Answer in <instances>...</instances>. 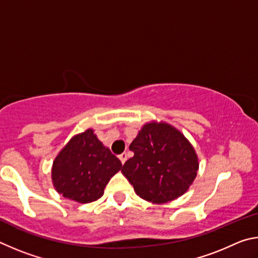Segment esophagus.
I'll return each mask as SVG.
<instances>
[{
  "instance_id": "esophagus-1",
  "label": "esophagus",
  "mask_w": 258,
  "mask_h": 258,
  "mask_svg": "<svg viewBox=\"0 0 258 258\" xmlns=\"http://www.w3.org/2000/svg\"><path fill=\"white\" fill-rule=\"evenodd\" d=\"M118 157H119V159L121 161V164H124L125 161H126V159H127V154H126V152H123V154L119 155Z\"/></svg>"
}]
</instances>
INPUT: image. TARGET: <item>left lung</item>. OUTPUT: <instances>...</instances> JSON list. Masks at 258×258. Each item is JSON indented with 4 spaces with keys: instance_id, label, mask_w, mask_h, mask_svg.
Listing matches in <instances>:
<instances>
[{
    "instance_id": "1",
    "label": "left lung",
    "mask_w": 258,
    "mask_h": 258,
    "mask_svg": "<svg viewBox=\"0 0 258 258\" xmlns=\"http://www.w3.org/2000/svg\"><path fill=\"white\" fill-rule=\"evenodd\" d=\"M134 156L121 169L140 197L156 204L171 202L189 189L198 171L190 142L165 123L147 124L130 145Z\"/></svg>"
}]
</instances>
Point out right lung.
<instances>
[{
  "label": "right lung",
  "instance_id": "add662e5",
  "mask_svg": "<svg viewBox=\"0 0 258 258\" xmlns=\"http://www.w3.org/2000/svg\"><path fill=\"white\" fill-rule=\"evenodd\" d=\"M121 169L120 160L104 148L92 130L74 137L53 161L52 180L63 197L86 204L103 195L107 183Z\"/></svg>",
  "mask_w": 258,
  "mask_h": 258
}]
</instances>
